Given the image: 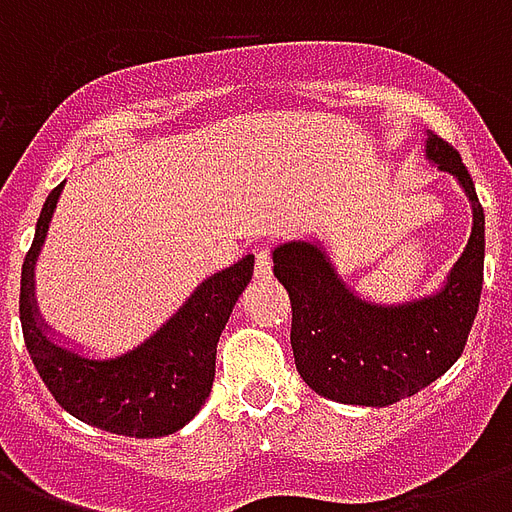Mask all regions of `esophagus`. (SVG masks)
<instances>
[{
  "label": "esophagus",
  "instance_id": "34e87169",
  "mask_svg": "<svg viewBox=\"0 0 512 512\" xmlns=\"http://www.w3.org/2000/svg\"><path fill=\"white\" fill-rule=\"evenodd\" d=\"M273 276V263H271V252L268 249H257L255 255V279L257 281H268Z\"/></svg>",
  "mask_w": 512,
  "mask_h": 512
}]
</instances>
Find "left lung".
Masks as SVG:
<instances>
[{
	"label": "left lung",
	"instance_id": "1",
	"mask_svg": "<svg viewBox=\"0 0 512 512\" xmlns=\"http://www.w3.org/2000/svg\"><path fill=\"white\" fill-rule=\"evenodd\" d=\"M425 159L457 177L473 231L444 287L409 303H372L342 281L321 241L273 249V273L292 300L297 372L319 396L388 406L428 388L462 356L484 287V207L462 156L428 132Z\"/></svg>",
	"mask_w": 512,
	"mask_h": 512
}]
</instances>
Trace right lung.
Listing matches in <instances>:
<instances>
[{"instance_id": "obj_1", "label": "right lung", "mask_w": 512, "mask_h": 512, "mask_svg": "<svg viewBox=\"0 0 512 512\" xmlns=\"http://www.w3.org/2000/svg\"><path fill=\"white\" fill-rule=\"evenodd\" d=\"M60 191L63 185L44 201L34 244L20 271V327L28 356L55 401L76 420L116 436H170L188 425L207 401L215 380L217 340L252 279L255 255L201 281L177 313L138 348L114 358H90L55 340L34 295L36 257Z\"/></svg>"}]
</instances>
